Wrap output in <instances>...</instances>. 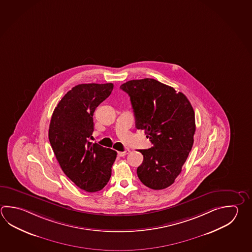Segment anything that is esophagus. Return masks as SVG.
I'll return each instance as SVG.
<instances>
[{"instance_id": "1", "label": "esophagus", "mask_w": 252, "mask_h": 252, "mask_svg": "<svg viewBox=\"0 0 252 252\" xmlns=\"http://www.w3.org/2000/svg\"><path fill=\"white\" fill-rule=\"evenodd\" d=\"M129 152H130L129 150H126V151H124V152H118V155H119V157H124V156L127 155Z\"/></svg>"}]
</instances>
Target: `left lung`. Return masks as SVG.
I'll use <instances>...</instances> for the list:
<instances>
[{
  "instance_id": "left-lung-1",
  "label": "left lung",
  "mask_w": 252,
  "mask_h": 252,
  "mask_svg": "<svg viewBox=\"0 0 252 252\" xmlns=\"http://www.w3.org/2000/svg\"><path fill=\"white\" fill-rule=\"evenodd\" d=\"M120 88L130 97L135 127L153 144L139 151L143 161L138 177L151 189H165L174 184L192 148L194 110L183 93L152 78L128 81Z\"/></svg>"
}]
</instances>
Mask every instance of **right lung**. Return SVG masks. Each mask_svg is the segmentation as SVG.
<instances>
[{"label": "right lung", "instance_id": "right-lung-1", "mask_svg": "<svg viewBox=\"0 0 252 252\" xmlns=\"http://www.w3.org/2000/svg\"><path fill=\"white\" fill-rule=\"evenodd\" d=\"M113 84H81L63 96L53 111L49 141L62 171L82 190L95 192L111 176L117 152L91 143L95 109L109 97Z\"/></svg>", "mask_w": 252, "mask_h": 252}]
</instances>
